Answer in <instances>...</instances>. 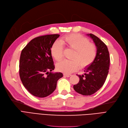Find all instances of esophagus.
I'll list each match as a JSON object with an SVG mask.
<instances>
[{
    "mask_svg": "<svg viewBox=\"0 0 128 128\" xmlns=\"http://www.w3.org/2000/svg\"><path fill=\"white\" fill-rule=\"evenodd\" d=\"M64 76H65V77H70V76H71V75L67 74H64Z\"/></svg>",
    "mask_w": 128,
    "mask_h": 128,
    "instance_id": "esophagus-1",
    "label": "esophagus"
}]
</instances>
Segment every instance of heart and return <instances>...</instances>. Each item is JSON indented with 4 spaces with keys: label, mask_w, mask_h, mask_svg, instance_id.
I'll list each match as a JSON object with an SVG mask.
<instances>
[{
    "label": "heart",
    "mask_w": 128,
    "mask_h": 128,
    "mask_svg": "<svg viewBox=\"0 0 128 128\" xmlns=\"http://www.w3.org/2000/svg\"><path fill=\"white\" fill-rule=\"evenodd\" d=\"M60 42L74 52L71 60H63L56 64L58 71L70 74L77 70L79 66L84 69L88 67L95 60L97 50L94 44L80 34H70L62 38ZM64 48L61 42H55L51 48V54L56 61L63 58Z\"/></svg>",
    "instance_id": "b5f03b06"
}]
</instances>
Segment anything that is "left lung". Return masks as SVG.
I'll return each instance as SVG.
<instances>
[{
    "label": "left lung",
    "instance_id": "obj_1",
    "mask_svg": "<svg viewBox=\"0 0 128 128\" xmlns=\"http://www.w3.org/2000/svg\"><path fill=\"white\" fill-rule=\"evenodd\" d=\"M94 42L97 50L94 61L84 69V75H78L79 82L74 86L75 91L84 96H90L104 85L109 72L110 57L106 44L92 34H88Z\"/></svg>",
    "mask_w": 128,
    "mask_h": 128
}]
</instances>
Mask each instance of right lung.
Wrapping results in <instances>:
<instances>
[{
  "label": "right lung",
  "mask_w": 128,
  "mask_h": 128,
  "mask_svg": "<svg viewBox=\"0 0 128 128\" xmlns=\"http://www.w3.org/2000/svg\"><path fill=\"white\" fill-rule=\"evenodd\" d=\"M59 36L54 34L36 37L22 50L19 75L25 88L34 96L44 98L52 94L58 80L63 76L61 72H52L55 67L51 48Z\"/></svg>",
  "instance_id": "1"
}]
</instances>
